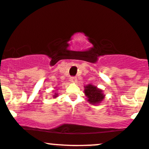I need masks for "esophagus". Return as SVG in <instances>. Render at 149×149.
I'll return each mask as SVG.
<instances>
[{"instance_id":"1","label":"esophagus","mask_w":149,"mask_h":149,"mask_svg":"<svg viewBox=\"0 0 149 149\" xmlns=\"http://www.w3.org/2000/svg\"><path fill=\"white\" fill-rule=\"evenodd\" d=\"M70 81H71V82L73 83H76V82H77V79H76V78H75V77H71Z\"/></svg>"}]
</instances>
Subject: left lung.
<instances>
[{
	"instance_id": "8db88e82",
	"label": "left lung",
	"mask_w": 149,
	"mask_h": 149,
	"mask_svg": "<svg viewBox=\"0 0 149 149\" xmlns=\"http://www.w3.org/2000/svg\"><path fill=\"white\" fill-rule=\"evenodd\" d=\"M84 93L90 104L96 105L100 104L104 100L105 95H104L102 90L100 89L97 86L88 84L84 86Z\"/></svg>"
}]
</instances>
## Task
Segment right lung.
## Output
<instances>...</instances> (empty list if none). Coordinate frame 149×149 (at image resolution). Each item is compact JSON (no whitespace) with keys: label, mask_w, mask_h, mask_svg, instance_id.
<instances>
[{"label":"right lung","mask_w":149,"mask_h":149,"mask_svg":"<svg viewBox=\"0 0 149 149\" xmlns=\"http://www.w3.org/2000/svg\"><path fill=\"white\" fill-rule=\"evenodd\" d=\"M58 90V89H57ZM58 96V93H54V95H53V97L54 98H56V97H57Z\"/></svg>","instance_id":"add662e5"}]
</instances>
